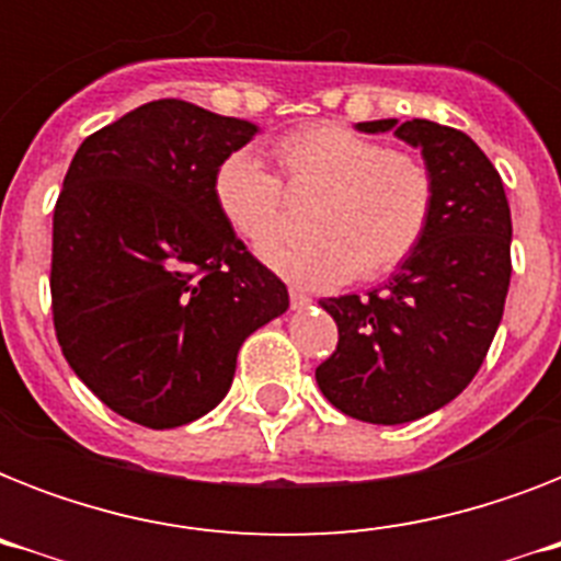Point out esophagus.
<instances>
[{"label":"esophagus","mask_w":561,"mask_h":561,"mask_svg":"<svg viewBox=\"0 0 561 561\" xmlns=\"http://www.w3.org/2000/svg\"><path fill=\"white\" fill-rule=\"evenodd\" d=\"M308 306H311V297L299 294V290H290V308H294V311H299V308H308Z\"/></svg>","instance_id":"34e87169"}]
</instances>
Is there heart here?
Wrapping results in <instances>:
<instances>
[{"mask_svg":"<svg viewBox=\"0 0 561 561\" xmlns=\"http://www.w3.org/2000/svg\"><path fill=\"white\" fill-rule=\"evenodd\" d=\"M290 194H320L311 244L276 247L264 264L299 288L329 290L378 279L408 262L434 218L436 183L422 157L392 151L346 125L294 130L273 148ZM211 203L229 232L253 250L279 241L285 201L279 180L255 153L232 151L211 174Z\"/></svg>","mask_w":561,"mask_h":561,"instance_id":"heart-1","label":"heart"}]
</instances>
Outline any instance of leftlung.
Masks as SVG:
<instances>
[{
	"instance_id": "8db88e82",
	"label": "left lung",
	"mask_w": 561,
	"mask_h": 561,
	"mask_svg": "<svg viewBox=\"0 0 561 561\" xmlns=\"http://www.w3.org/2000/svg\"><path fill=\"white\" fill-rule=\"evenodd\" d=\"M422 151L434 174V218L422 244L367 297L323 299L337 350L317 367L334 408L373 425H401L457 399L478 375L504 317L513 276V218L489 157L427 118L360 122Z\"/></svg>"
}]
</instances>
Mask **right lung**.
Here are the masks:
<instances>
[{"mask_svg": "<svg viewBox=\"0 0 561 561\" xmlns=\"http://www.w3.org/2000/svg\"><path fill=\"white\" fill-rule=\"evenodd\" d=\"M259 127L180 99L87 136L51 229V314L75 375L165 431L229 392L241 343L288 311L285 282L229 232L211 174Z\"/></svg>", "mask_w": 561, "mask_h": 561, "instance_id": "right-lung-1", "label": "right lung"}]
</instances>
